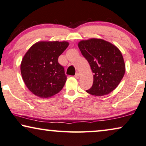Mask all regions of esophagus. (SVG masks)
Returning <instances> with one entry per match:
<instances>
[{"label": "esophagus", "mask_w": 146, "mask_h": 146, "mask_svg": "<svg viewBox=\"0 0 146 146\" xmlns=\"http://www.w3.org/2000/svg\"><path fill=\"white\" fill-rule=\"evenodd\" d=\"M74 76H75L76 78H79L80 76V73L77 72V73H76V74H75Z\"/></svg>", "instance_id": "1"}]
</instances>
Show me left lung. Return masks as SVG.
<instances>
[{
  "label": "left lung",
  "mask_w": 146,
  "mask_h": 146,
  "mask_svg": "<svg viewBox=\"0 0 146 146\" xmlns=\"http://www.w3.org/2000/svg\"><path fill=\"white\" fill-rule=\"evenodd\" d=\"M78 48L94 73L93 85L86 92L102 96L115 90L125 70L120 50L109 42L98 38L82 40Z\"/></svg>",
  "instance_id": "left-lung-1"
}]
</instances>
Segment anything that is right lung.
Returning <instances> with one entry per match:
<instances>
[{"label": "right lung", "mask_w": 146, "mask_h": 146, "mask_svg": "<svg viewBox=\"0 0 146 146\" xmlns=\"http://www.w3.org/2000/svg\"><path fill=\"white\" fill-rule=\"evenodd\" d=\"M68 42L41 41L35 43L24 56L21 64L22 77L34 94L46 98L63 88L67 77L58 62L68 46Z\"/></svg>", "instance_id": "right-lung-1"}]
</instances>
